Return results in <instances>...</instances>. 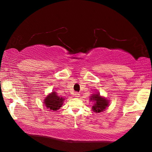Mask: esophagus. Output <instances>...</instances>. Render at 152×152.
<instances>
[{
    "mask_svg": "<svg viewBox=\"0 0 152 152\" xmlns=\"http://www.w3.org/2000/svg\"><path fill=\"white\" fill-rule=\"evenodd\" d=\"M80 94L77 92H75L74 93V96L75 97H80Z\"/></svg>",
    "mask_w": 152,
    "mask_h": 152,
    "instance_id": "34e87169",
    "label": "esophagus"
}]
</instances>
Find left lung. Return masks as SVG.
I'll return each mask as SVG.
<instances>
[{"label":"left lung","mask_w":152,"mask_h":152,"mask_svg":"<svg viewBox=\"0 0 152 152\" xmlns=\"http://www.w3.org/2000/svg\"><path fill=\"white\" fill-rule=\"evenodd\" d=\"M91 100L95 102L94 106H93V111L95 113H99V112L104 111L108 106H109V102L107 99L99 96V94H94L91 97Z\"/></svg>","instance_id":"1"}]
</instances>
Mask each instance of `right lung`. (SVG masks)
<instances>
[{"instance_id":"obj_1","label":"right lung","mask_w":152,"mask_h":152,"mask_svg":"<svg viewBox=\"0 0 152 152\" xmlns=\"http://www.w3.org/2000/svg\"><path fill=\"white\" fill-rule=\"evenodd\" d=\"M64 98L57 96V93L53 92L51 94L48 95L44 99V104L48 109L53 111H57L63 104Z\"/></svg>"}]
</instances>
